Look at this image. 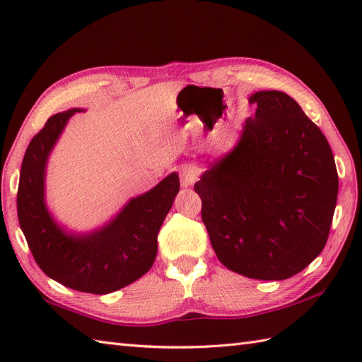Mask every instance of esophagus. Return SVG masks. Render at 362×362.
Returning a JSON list of instances; mask_svg holds the SVG:
<instances>
[{
    "instance_id": "obj_1",
    "label": "esophagus",
    "mask_w": 362,
    "mask_h": 362,
    "mask_svg": "<svg viewBox=\"0 0 362 362\" xmlns=\"http://www.w3.org/2000/svg\"><path fill=\"white\" fill-rule=\"evenodd\" d=\"M197 180V171L194 168H183L180 171V185L183 188L194 185Z\"/></svg>"
}]
</instances>
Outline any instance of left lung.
<instances>
[{"mask_svg": "<svg viewBox=\"0 0 362 362\" xmlns=\"http://www.w3.org/2000/svg\"><path fill=\"white\" fill-rule=\"evenodd\" d=\"M240 141L194 189L216 257L230 271L284 280L324 250L337 201L325 135L283 91H257Z\"/></svg>", "mask_w": 362, "mask_h": 362, "instance_id": "left-lung-1", "label": "left lung"}]
</instances>
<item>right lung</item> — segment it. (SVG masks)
<instances>
[{
  "mask_svg": "<svg viewBox=\"0 0 362 362\" xmlns=\"http://www.w3.org/2000/svg\"><path fill=\"white\" fill-rule=\"evenodd\" d=\"M76 112L81 110L52 115L30 140L20 171L18 221L35 263L49 279L76 291L109 294L152 267L158 230L179 193V175L169 174L148 193L129 201L117 218L96 232L65 233L45 205V168L52 146Z\"/></svg>",
  "mask_w": 362,
  "mask_h": 362,
  "instance_id": "obj_1",
  "label": "right lung"
}]
</instances>
